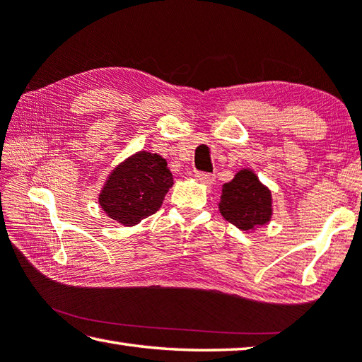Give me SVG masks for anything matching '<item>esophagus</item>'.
Here are the masks:
<instances>
[{
	"mask_svg": "<svg viewBox=\"0 0 362 362\" xmlns=\"http://www.w3.org/2000/svg\"><path fill=\"white\" fill-rule=\"evenodd\" d=\"M194 177L199 182L202 183H207V185H211V183L215 182V174H210V173H202V171H197L194 174Z\"/></svg>",
	"mask_w": 362,
	"mask_h": 362,
	"instance_id": "1",
	"label": "esophagus"
}]
</instances>
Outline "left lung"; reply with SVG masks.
<instances>
[{
  "instance_id": "8db88e82",
  "label": "left lung",
  "mask_w": 362,
  "mask_h": 362,
  "mask_svg": "<svg viewBox=\"0 0 362 362\" xmlns=\"http://www.w3.org/2000/svg\"><path fill=\"white\" fill-rule=\"evenodd\" d=\"M219 211L235 228L251 230L270 221L272 193L256 174L243 169L229 183H224Z\"/></svg>"
}]
</instances>
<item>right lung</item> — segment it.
Wrapping results in <instances>:
<instances>
[{
  "instance_id": "obj_1",
  "label": "right lung",
  "mask_w": 362,
  "mask_h": 362,
  "mask_svg": "<svg viewBox=\"0 0 362 362\" xmlns=\"http://www.w3.org/2000/svg\"><path fill=\"white\" fill-rule=\"evenodd\" d=\"M173 183L165 158L139 152L111 173L98 202L110 218L124 226H134L161 207Z\"/></svg>"
}]
</instances>
